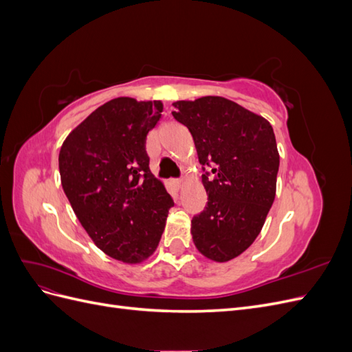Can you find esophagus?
<instances>
[{
	"instance_id": "1",
	"label": "esophagus",
	"mask_w": 352,
	"mask_h": 352,
	"mask_svg": "<svg viewBox=\"0 0 352 352\" xmlns=\"http://www.w3.org/2000/svg\"><path fill=\"white\" fill-rule=\"evenodd\" d=\"M173 184H175L176 188H180V186H182V184H184V180L182 179H175Z\"/></svg>"
}]
</instances>
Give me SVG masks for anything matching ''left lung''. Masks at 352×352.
<instances>
[{
  "instance_id": "1",
  "label": "left lung",
  "mask_w": 352,
  "mask_h": 352,
  "mask_svg": "<svg viewBox=\"0 0 352 352\" xmlns=\"http://www.w3.org/2000/svg\"><path fill=\"white\" fill-rule=\"evenodd\" d=\"M194 138L208 202L192 217V239L212 261L238 257L258 236L276 195L279 153L272 124L223 97L173 102Z\"/></svg>"
}]
</instances>
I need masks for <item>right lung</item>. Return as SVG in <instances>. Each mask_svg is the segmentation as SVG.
Wrapping results in <instances>:
<instances>
[{
    "label": "right lung",
    "instance_id": "obj_1",
    "mask_svg": "<svg viewBox=\"0 0 352 352\" xmlns=\"http://www.w3.org/2000/svg\"><path fill=\"white\" fill-rule=\"evenodd\" d=\"M162 101L114 98L92 111L63 142L61 185L74 214L111 258L141 263L162 239L175 202L154 177L146 135Z\"/></svg>",
    "mask_w": 352,
    "mask_h": 352
}]
</instances>
